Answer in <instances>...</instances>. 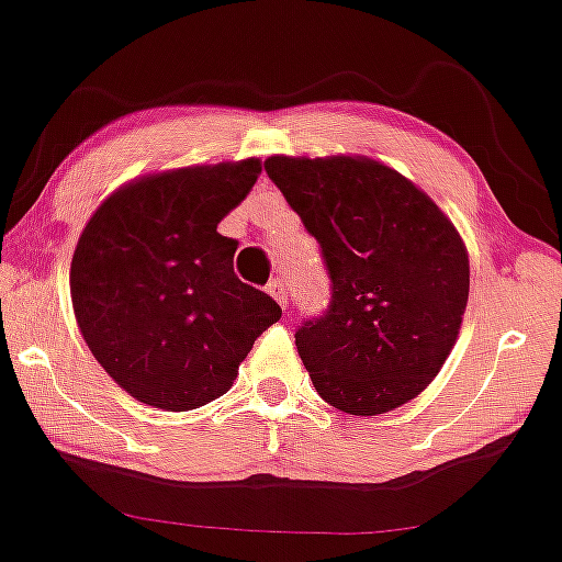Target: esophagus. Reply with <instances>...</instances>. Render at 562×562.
Listing matches in <instances>:
<instances>
[{
  "label": "esophagus",
  "mask_w": 562,
  "mask_h": 562,
  "mask_svg": "<svg viewBox=\"0 0 562 562\" xmlns=\"http://www.w3.org/2000/svg\"><path fill=\"white\" fill-rule=\"evenodd\" d=\"M267 293L272 295V299H274L277 303H280L282 308L288 306V288H285V282L280 280V277H277V280L269 282V285H267Z\"/></svg>",
  "instance_id": "esophagus-1"
}]
</instances>
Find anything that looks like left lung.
I'll return each instance as SVG.
<instances>
[{
	"instance_id": "obj_1",
	"label": "left lung",
	"mask_w": 562,
	"mask_h": 562,
	"mask_svg": "<svg viewBox=\"0 0 562 562\" xmlns=\"http://www.w3.org/2000/svg\"><path fill=\"white\" fill-rule=\"evenodd\" d=\"M319 243L333 293L295 333L322 401L353 416L414 401L442 369L469 301V254L427 193L363 157L263 161Z\"/></svg>"
}]
</instances>
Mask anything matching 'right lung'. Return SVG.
Here are the masks:
<instances>
[{"label": "right lung", "mask_w": 562, "mask_h": 562, "mask_svg": "<svg viewBox=\"0 0 562 562\" xmlns=\"http://www.w3.org/2000/svg\"><path fill=\"white\" fill-rule=\"evenodd\" d=\"M259 172V159H243L148 175L88 220L70 263L72 308L93 358L135 401L212 403L282 316L235 274L238 240L216 233Z\"/></svg>", "instance_id": "add662e5"}]
</instances>
